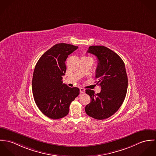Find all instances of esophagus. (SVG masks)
<instances>
[{
  "mask_svg": "<svg viewBox=\"0 0 156 156\" xmlns=\"http://www.w3.org/2000/svg\"><path fill=\"white\" fill-rule=\"evenodd\" d=\"M80 93H85V89L84 88H80Z\"/></svg>",
  "mask_w": 156,
  "mask_h": 156,
  "instance_id": "34e87169",
  "label": "esophagus"
}]
</instances>
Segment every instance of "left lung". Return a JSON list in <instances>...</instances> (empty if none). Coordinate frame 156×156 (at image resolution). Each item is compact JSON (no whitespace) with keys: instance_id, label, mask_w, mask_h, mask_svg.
<instances>
[{"instance_id":"1","label":"left lung","mask_w":156,"mask_h":156,"mask_svg":"<svg viewBox=\"0 0 156 156\" xmlns=\"http://www.w3.org/2000/svg\"><path fill=\"white\" fill-rule=\"evenodd\" d=\"M87 52L97 57L96 84L101 86V91L95 94L93 90H86L91 102L87 105L85 111L93 119L104 120L119 110L126 98L128 80L125 65L117 53L106 47L90 46Z\"/></svg>"}]
</instances>
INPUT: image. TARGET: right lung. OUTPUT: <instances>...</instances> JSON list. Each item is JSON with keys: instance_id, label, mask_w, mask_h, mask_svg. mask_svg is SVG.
I'll return each instance as SVG.
<instances>
[{"instance_id": "add662e5", "label": "right lung", "mask_w": 156, "mask_h": 156, "mask_svg": "<svg viewBox=\"0 0 156 156\" xmlns=\"http://www.w3.org/2000/svg\"><path fill=\"white\" fill-rule=\"evenodd\" d=\"M78 47L60 43L45 52L37 62L32 78L35 103L47 117L59 119L68 115L71 102L79 95L80 89L63 84L68 56Z\"/></svg>"}]
</instances>
